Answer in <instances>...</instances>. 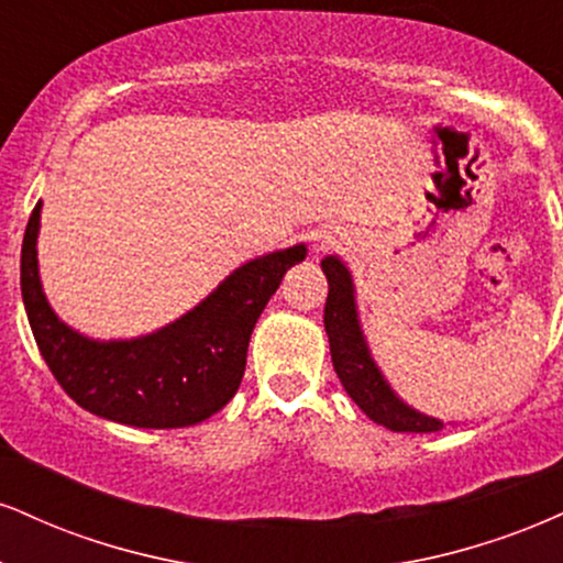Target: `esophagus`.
Wrapping results in <instances>:
<instances>
[{
	"label": "esophagus",
	"instance_id": "34e87169",
	"mask_svg": "<svg viewBox=\"0 0 563 563\" xmlns=\"http://www.w3.org/2000/svg\"><path fill=\"white\" fill-rule=\"evenodd\" d=\"M314 246H317V249H330V246H335V235H333V233H320V235H314Z\"/></svg>",
	"mask_w": 563,
	"mask_h": 563
}]
</instances>
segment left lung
<instances>
[{
    "mask_svg": "<svg viewBox=\"0 0 563 563\" xmlns=\"http://www.w3.org/2000/svg\"><path fill=\"white\" fill-rule=\"evenodd\" d=\"M322 273L328 277V301H324V330H328L330 356L343 388L372 422L393 432H438L443 422L411 409L396 396L390 383L372 358V351L358 322L354 277L338 256H324Z\"/></svg>",
    "mask_w": 563,
    "mask_h": 563,
    "instance_id": "obj_1",
    "label": "left lung"
}]
</instances>
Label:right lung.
Masks as SVG:
<instances>
[{
	"instance_id": "1",
	"label": "right lung",
	"mask_w": 563,
	"mask_h": 563,
	"mask_svg": "<svg viewBox=\"0 0 563 563\" xmlns=\"http://www.w3.org/2000/svg\"><path fill=\"white\" fill-rule=\"evenodd\" d=\"M38 228L42 201L23 235L20 290L46 367L86 411L146 430L199 424L235 396L262 309L283 275L307 256L303 243L256 256L165 328L125 341H97L65 324L46 301Z\"/></svg>"
}]
</instances>
